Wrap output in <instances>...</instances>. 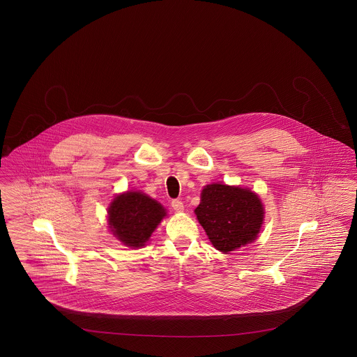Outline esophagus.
Wrapping results in <instances>:
<instances>
[{"mask_svg": "<svg viewBox=\"0 0 357 357\" xmlns=\"http://www.w3.org/2000/svg\"><path fill=\"white\" fill-rule=\"evenodd\" d=\"M172 208L174 211H177V212H183L184 211V203L181 200H178V199L172 200Z\"/></svg>", "mask_w": 357, "mask_h": 357, "instance_id": "esophagus-1", "label": "esophagus"}]
</instances>
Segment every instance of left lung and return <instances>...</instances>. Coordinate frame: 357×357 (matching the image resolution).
<instances>
[{
  "label": "left lung",
  "mask_w": 357,
  "mask_h": 357,
  "mask_svg": "<svg viewBox=\"0 0 357 357\" xmlns=\"http://www.w3.org/2000/svg\"><path fill=\"white\" fill-rule=\"evenodd\" d=\"M195 213L211 243L225 254L254 242L264 219L262 202L257 193L248 188L216 183L202 190Z\"/></svg>",
  "instance_id": "1"
}]
</instances>
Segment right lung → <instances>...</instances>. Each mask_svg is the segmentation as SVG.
Here are the masks:
<instances>
[{
    "instance_id": "add662e5",
    "label": "right lung",
    "mask_w": 357,
    "mask_h": 357,
    "mask_svg": "<svg viewBox=\"0 0 357 357\" xmlns=\"http://www.w3.org/2000/svg\"><path fill=\"white\" fill-rule=\"evenodd\" d=\"M109 227L114 236L132 248L145 245L167 216L165 208L142 192H125L109 206Z\"/></svg>"
}]
</instances>
